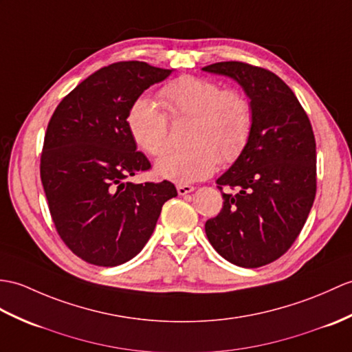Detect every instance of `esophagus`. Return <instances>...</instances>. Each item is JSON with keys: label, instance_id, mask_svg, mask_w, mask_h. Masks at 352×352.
Here are the masks:
<instances>
[{"label": "esophagus", "instance_id": "34e87169", "mask_svg": "<svg viewBox=\"0 0 352 352\" xmlns=\"http://www.w3.org/2000/svg\"><path fill=\"white\" fill-rule=\"evenodd\" d=\"M195 190L193 186H189V184H177V192L178 195H187V193H192Z\"/></svg>", "mask_w": 352, "mask_h": 352}]
</instances>
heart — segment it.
Here are the masks:
<instances>
[{
  "mask_svg": "<svg viewBox=\"0 0 352 352\" xmlns=\"http://www.w3.org/2000/svg\"><path fill=\"white\" fill-rule=\"evenodd\" d=\"M160 100L173 118L193 117L184 150H170L157 160L156 173L175 183H193L214 173L219 160L231 163L246 146L252 130V106L235 89L211 79L184 75L160 89ZM127 129L135 142L151 156L169 146V121L160 106L138 97L127 112Z\"/></svg>",
  "mask_w": 352,
  "mask_h": 352,
  "instance_id": "b5f03b06",
  "label": "heart"
}]
</instances>
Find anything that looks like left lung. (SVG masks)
Masks as SVG:
<instances>
[{
	"mask_svg": "<svg viewBox=\"0 0 352 352\" xmlns=\"http://www.w3.org/2000/svg\"><path fill=\"white\" fill-rule=\"evenodd\" d=\"M204 72L234 79L252 106L249 141L217 178L223 208L207 220L211 246L231 264L256 268L287 252L303 230L316 193L312 126L292 89L273 72L240 61Z\"/></svg>",
	"mask_w": 352,
	"mask_h": 352,
	"instance_id": "left-lung-1",
	"label": "left lung"
}]
</instances>
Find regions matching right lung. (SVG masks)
I'll return each mask as SVG.
<instances>
[{"instance_id":"right-lung-1","label":"right lung","mask_w":352,"mask_h":352,"mask_svg":"<svg viewBox=\"0 0 352 352\" xmlns=\"http://www.w3.org/2000/svg\"><path fill=\"white\" fill-rule=\"evenodd\" d=\"M170 73L113 63L65 96L49 121L40 159L49 211L65 246L89 264L116 267L136 256L163 204L177 196L166 179L124 182L151 168L127 129L130 104Z\"/></svg>"}]
</instances>
